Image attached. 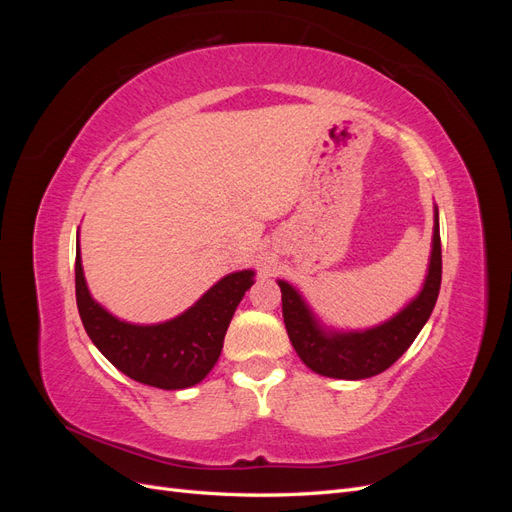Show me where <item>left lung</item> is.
I'll return each mask as SVG.
<instances>
[{"label":"left lung","instance_id":"obj_1","mask_svg":"<svg viewBox=\"0 0 512 512\" xmlns=\"http://www.w3.org/2000/svg\"><path fill=\"white\" fill-rule=\"evenodd\" d=\"M442 282V245L436 211L429 273L421 294L389 322L361 333H327L309 312L299 292L280 282L282 312L292 348L320 376L363 380L389 369L416 339L438 301Z\"/></svg>","mask_w":512,"mask_h":512}]
</instances>
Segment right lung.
<instances>
[{
    "label": "right lung",
    "mask_w": 512,
    "mask_h": 512,
    "mask_svg": "<svg viewBox=\"0 0 512 512\" xmlns=\"http://www.w3.org/2000/svg\"><path fill=\"white\" fill-rule=\"evenodd\" d=\"M74 282L83 327L106 359L136 382L179 391L198 384L218 363L226 329L245 290L254 284V271L226 275L188 312L153 327L121 322L91 299L79 247Z\"/></svg>",
    "instance_id": "1"
}]
</instances>
